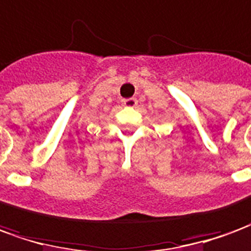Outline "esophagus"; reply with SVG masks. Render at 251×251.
Here are the masks:
<instances>
[{
	"mask_svg": "<svg viewBox=\"0 0 251 251\" xmlns=\"http://www.w3.org/2000/svg\"><path fill=\"white\" fill-rule=\"evenodd\" d=\"M137 103L138 102H137L136 98H127L122 100V104L126 106V107H134V106H137Z\"/></svg>",
	"mask_w": 251,
	"mask_h": 251,
	"instance_id": "obj_1",
	"label": "esophagus"
}]
</instances>
